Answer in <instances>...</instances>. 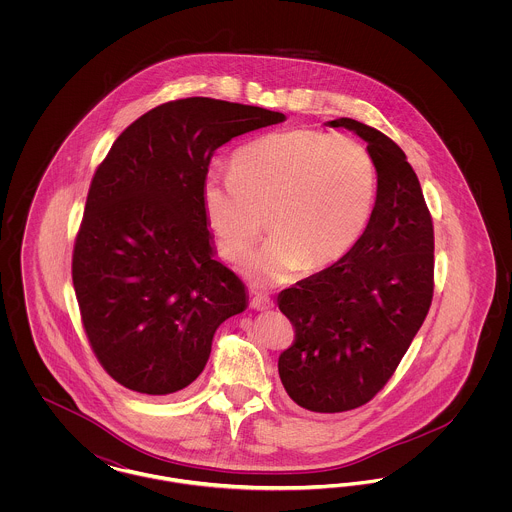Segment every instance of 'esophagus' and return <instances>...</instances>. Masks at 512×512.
Listing matches in <instances>:
<instances>
[{"label":"esophagus","mask_w":512,"mask_h":512,"mask_svg":"<svg viewBox=\"0 0 512 512\" xmlns=\"http://www.w3.org/2000/svg\"><path fill=\"white\" fill-rule=\"evenodd\" d=\"M251 307H253L255 311H270V309L274 307V303H272V299H268V297L255 295V297L251 299Z\"/></svg>","instance_id":"1"}]
</instances>
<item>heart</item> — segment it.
Here are the masks:
<instances>
[{"label":"heart","instance_id":"b5f03b06","mask_svg":"<svg viewBox=\"0 0 512 512\" xmlns=\"http://www.w3.org/2000/svg\"><path fill=\"white\" fill-rule=\"evenodd\" d=\"M376 197L370 151L351 136L311 128L263 136L234 155L232 174L203 180L205 217L228 261L247 259L267 219L272 238L249 263L261 284L336 265L363 238Z\"/></svg>","mask_w":512,"mask_h":512}]
</instances>
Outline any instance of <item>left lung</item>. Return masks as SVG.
<instances>
[{"label":"left lung","mask_w":512,"mask_h":512,"mask_svg":"<svg viewBox=\"0 0 512 512\" xmlns=\"http://www.w3.org/2000/svg\"><path fill=\"white\" fill-rule=\"evenodd\" d=\"M365 140L378 197L341 261L280 292L295 340L278 359L293 403L313 413L363 407L407 353L434 297V222L407 155L380 130L336 119Z\"/></svg>","instance_id":"left-lung-1"}]
</instances>
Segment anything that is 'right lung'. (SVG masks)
<instances>
[{"instance_id": "obj_1", "label": "right lung", "mask_w": 512, "mask_h": 512, "mask_svg": "<svg viewBox=\"0 0 512 512\" xmlns=\"http://www.w3.org/2000/svg\"><path fill=\"white\" fill-rule=\"evenodd\" d=\"M282 121L263 107L174 99L122 130L99 163L74 238L73 286L92 351L124 388L184 390L220 324L247 307L244 282L213 257L203 180L220 146Z\"/></svg>"}]
</instances>
